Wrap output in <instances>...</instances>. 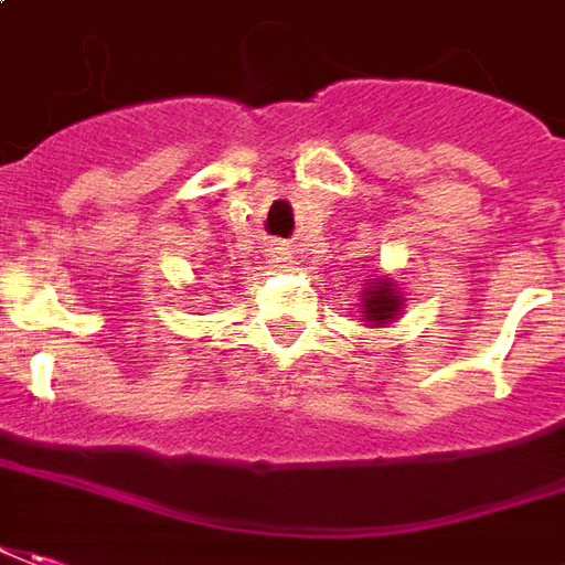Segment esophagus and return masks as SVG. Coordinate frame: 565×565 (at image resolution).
<instances>
[{"instance_id":"esophagus-1","label":"esophagus","mask_w":565,"mask_h":565,"mask_svg":"<svg viewBox=\"0 0 565 565\" xmlns=\"http://www.w3.org/2000/svg\"><path fill=\"white\" fill-rule=\"evenodd\" d=\"M268 256H271L275 263H284V259H287V250H284V247H271V250H268Z\"/></svg>"}]
</instances>
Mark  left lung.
Returning a JSON list of instances; mask_svg holds the SVG:
<instances>
[{
	"label": "left lung",
	"mask_w": 565,
	"mask_h": 565,
	"mask_svg": "<svg viewBox=\"0 0 565 565\" xmlns=\"http://www.w3.org/2000/svg\"><path fill=\"white\" fill-rule=\"evenodd\" d=\"M367 321H377V324H386L393 315H398V306H402V299L395 297V287L390 281H377V287H371L367 290Z\"/></svg>",
	"instance_id": "1"
}]
</instances>
